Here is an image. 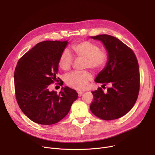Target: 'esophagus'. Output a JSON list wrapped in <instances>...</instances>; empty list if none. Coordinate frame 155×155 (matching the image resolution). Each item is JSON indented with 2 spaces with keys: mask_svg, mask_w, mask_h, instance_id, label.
<instances>
[{
  "mask_svg": "<svg viewBox=\"0 0 155 155\" xmlns=\"http://www.w3.org/2000/svg\"><path fill=\"white\" fill-rule=\"evenodd\" d=\"M77 93H78V97H81V96L82 95V94H83V93H84V92H79V91H78Z\"/></svg>",
  "mask_w": 155,
  "mask_h": 155,
  "instance_id": "34e87169",
  "label": "esophagus"
}]
</instances>
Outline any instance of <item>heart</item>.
<instances>
[{"mask_svg":"<svg viewBox=\"0 0 155 155\" xmlns=\"http://www.w3.org/2000/svg\"><path fill=\"white\" fill-rule=\"evenodd\" d=\"M71 50L75 58L84 59V68H89L99 71L107 66L109 56L108 52L101 49L100 46L91 41L84 40L73 44ZM73 58L67 50H64L58 61V67L63 71L70 69ZM92 78L88 71H73L64 78L65 83L69 87L76 90L82 91L86 88L89 81Z\"/></svg>","mask_w":155,"mask_h":155,"instance_id":"1","label":"heart"}]
</instances>
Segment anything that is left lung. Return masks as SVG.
Segmentation results:
<instances>
[{
  "label": "left lung",
  "mask_w": 155,
  "mask_h": 155,
  "mask_svg": "<svg viewBox=\"0 0 155 155\" xmlns=\"http://www.w3.org/2000/svg\"><path fill=\"white\" fill-rule=\"evenodd\" d=\"M101 41L106 48L109 58L107 66L95 79L102 87L109 88L104 92L99 87L92 91L94 101L91 110L101 119L110 120L123 117L135 104L140 88L139 64L130 48L119 39L108 35L92 36Z\"/></svg>",
  "instance_id": "1"
}]
</instances>
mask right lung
<instances>
[{"label": "right lung", "instance_id": "obj_1", "mask_svg": "<svg viewBox=\"0 0 155 155\" xmlns=\"http://www.w3.org/2000/svg\"><path fill=\"white\" fill-rule=\"evenodd\" d=\"M67 43L41 42L24 54L16 65V100L22 112L36 123L51 125L58 123L67 115L78 97L76 91L68 87L59 94L48 90L49 85L58 79L61 81L56 78L58 61Z\"/></svg>", "mask_w": 155, "mask_h": 155}]
</instances>
